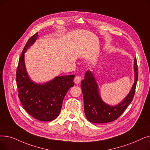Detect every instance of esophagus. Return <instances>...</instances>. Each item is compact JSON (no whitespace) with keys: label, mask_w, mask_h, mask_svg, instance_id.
Listing matches in <instances>:
<instances>
[{"label":"esophagus","mask_w":150,"mask_h":150,"mask_svg":"<svg viewBox=\"0 0 150 150\" xmlns=\"http://www.w3.org/2000/svg\"><path fill=\"white\" fill-rule=\"evenodd\" d=\"M81 80L82 79H81V76H76L75 77V79H74V82L76 84H79V83H80L81 82Z\"/></svg>","instance_id":"34e87169"}]
</instances>
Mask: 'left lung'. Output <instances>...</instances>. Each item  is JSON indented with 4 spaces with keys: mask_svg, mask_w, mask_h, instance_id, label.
<instances>
[{
    "mask_svg": "<svg viewBox=\"0 0 150 150\" xmlns=\"http://www.w3.org/2000/svg\"><path fill=\"white\" fill-rule=\"evenodd\" d=\"M135 81L129 94L118 105L110 106L102 100L98 85L92 71L88 70L84 79L81 81V89L84 100V110L86 118L94 123H106L118 119L133 100L137 82L138 80V67L136 57L134 59Z\"/></svg>",
    "mask_w": 150,
    "mask_h": 150,
    "instance_id": "1",
    "label": "left lung"
}]
</instances>
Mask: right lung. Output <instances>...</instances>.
Segmentation results:
<instances>
[{
    "label": "right lung",
    "mask_w": 150,
    "mask_h": 150,
    "mask_svg": "<svg viewBox=\"0 0 150 150\" xmlns=\"http://www.w3.org/2000/svg\"><path fill=\"white\" fill-rule=\"evenodd\" d=\"M38 37V33L35 34L25 45L19 59L16 81L18 97L25 111L39 121H50L59 116L64 97L74 85L75 76H58L44 84H37L30 79L25 67L24 53Z\"/></svg>",
    "instance_id": "obj_1"
}]
</instances>
